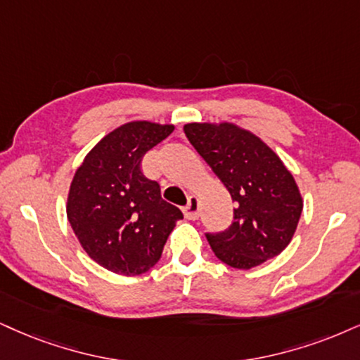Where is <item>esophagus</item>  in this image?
Returning <instances> with one entry per match:
<instances>
[{
  "label": "esophagus",
  "mask_w": 360,
  "mask_h": 360,
  "mask_svg": "<svg viewBox=\"0 0 360 360\" xmlns=\"http://www.w3.org/2000/svg\"><path fill=\"white\" fill-rule=\"evenodd\" d=\"M184 214L188 220H197L198 214H200V200H198L197 195H192L188 198V203L184 208Z\"/></svg>",
  "instance_id": "esophagus-1"
}]
</instances>
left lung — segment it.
<instances>
[{
  "mask_svg": "<svg viewBox=\"0 0 360 360\" xmlns=\"http://www.w3.org/2000/svg\"><path fill=\"white\" fill-rule=\"evenodd\" d=\"M184 131L235 202L232 225L207 233L215 255L243 270L277 257L294 237L304 207L295 179L278 155L230 122L187 123Z\"/></svg>",
  "mask_w": 360,
  "mask_h": 360,
  "instance_id": "left-lung-1",
  "label": "left lung"
}]
</instances>
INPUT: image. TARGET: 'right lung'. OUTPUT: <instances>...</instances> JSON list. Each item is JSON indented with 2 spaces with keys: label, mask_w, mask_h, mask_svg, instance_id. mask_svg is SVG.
<instances>
[{
  "label": "right lung",
  "mask_w": 360,
  "mask_h": 360,
  "mask_svg": "<svg viewBox=\"0 0 360 360\" xmlns=\"http://www.w3.org/2000/svg\"><path fill=\"white\" fill-rule=\"evenodd\" d=\"M173 125L136 120L115 128L88 152L70 185L66 215L83 250L113 274L140 275L160 260L184 214L141 173V158Z\"/></svg>",
  "instance_id": "right-lung-1"
}]
</instances>
